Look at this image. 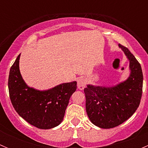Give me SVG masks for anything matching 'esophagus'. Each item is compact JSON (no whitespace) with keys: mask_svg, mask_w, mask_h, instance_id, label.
I'll list each match as a JSON object with an SVG mask.
<instances>
[{"mask_svg":"<svg viewBox=\"0 0 148 148\" xmlns=\"http://www.w3.org/2000/svg\"><path fill=\"white\" fill-rule=\"evenodd\" d=\"M86 84V79L84 78V77H80L78 80H77V86H78V89H83L85 87Z\"/></svg>","mask_w":148,"mask_h":148,"instance_id":"obj_1","label":"esophagus"}]
</instances>
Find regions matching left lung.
<instances>
[{"label": "left lung", "mask_w": 148, "mask_h": 148, "mask_svg": "<svg viewBox=\"0 0 148 148\" xmlns=\"http://www.w3.org/2000/svg\"><path fill=\"white\" fill-rule=\"evenodd\" d=\"M119 47L130 62L129 77L115 86L88 84L84 89L88 117L103 129L113 128L128 120L138 108L143 93L141 66L127 48L120 44Z\"/></svg>", "instance_id": "8db88e82"}]
</instances>
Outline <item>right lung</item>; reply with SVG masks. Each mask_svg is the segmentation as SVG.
<instances>
[{
  "label": "right lung",
  "instance_id": "right-lung-1",
  "mask_svg": "<svg viewBox=\"0 0 148 148\" xmlns=\"http://www.w3.org/2000/svg\"><path fill=\"white\" fill-rule=\"evenodd\" d=\"M20 56L10 67L8 77L9 96L15 110L26 122L39 129L58 126L63 120L70 97L77 90V82L61 84L48 90L30 87L21 74Z\"/></svg>",
  "mask_w": 148,
  "mask_h": 148
}]
</instances>
